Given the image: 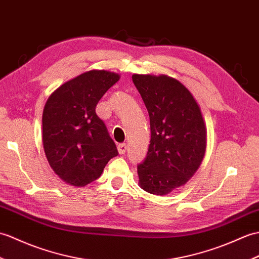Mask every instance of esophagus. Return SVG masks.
Returning a JSON list of instances; mask_svg holds the SVG:
<instances>
[{
	"instance_id": "34e87169",
	"label": "esophagus",
	"mask_w": 259,
	"mask_h": 259,
	"mask_svg": "<svg viewBox=\"0 0 259 259\" xmlns=\"http://www.w3.org/2000/svg\"><path fill=\"white\" fill-rule=\"evenodd\" d=\"M125 151H127V144L125 143H120L118 146V152L120 154H124Z\"/></svg>"
}]
</instances>
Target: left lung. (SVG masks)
Segmentation results:
<instances>
[{"label":"left lung","mask_w":259,"mask_h":259,"mask_svg":"<svg viewBox=\"0 0 259 259\" xmlns=\"http://www.w3.org/2000/svg\"><path fill=\"white\" fill-rule=\"evenodd\" d=\"M150 117L151 139L138 164L139 184L148 193L165 195L184 185L201 165L206 127L193 96L165 75H132Z\"/></svg>","instance_id":"8db88e82"}]
</instances>
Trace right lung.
<instances>
[{
    "mask_svg": "<svg viewBox=\"0 0 259 259\" xmlns=\"http://www.w3.org/2000/svg\"><path fill=\"white\" fill-rule=\"evenodd\" d=\"M119 78L110 71L90 70L65 82L48 98L43 111L44 150L52 169L66 183H92L118 155L96 106Z\"/></svg>",
    "mask_w": 259,
    "mask_h": 259,
    "instance_id": "obj_1",
    "label": "right lung"
}]
</instances>
